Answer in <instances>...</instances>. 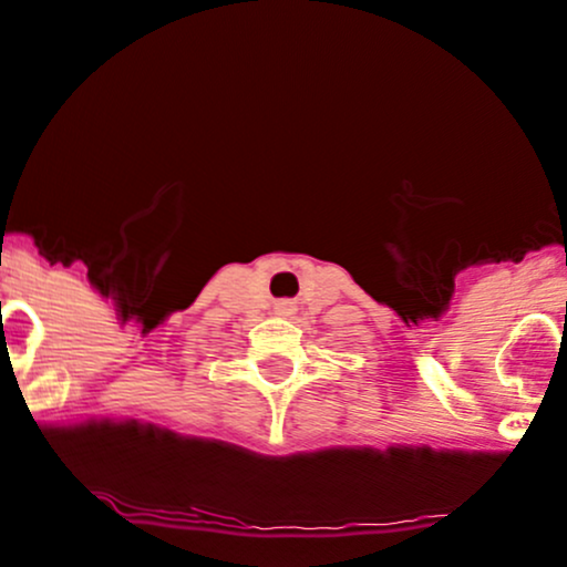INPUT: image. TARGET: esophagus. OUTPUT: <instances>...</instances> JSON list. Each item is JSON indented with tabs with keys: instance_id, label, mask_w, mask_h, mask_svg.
<instances>
[{
	"instance_id": "1",
	"label": "esophagus",
	"mask_w": 567,
	"mask_h": 567,
	"mask_svg": "<svg viewBox=\"0 0 567 567\" xmlns=\"http://www.w3.org/2000/svg\"><path fill=\"white\" fill-rule=\"evenodd\" d=\"M277 312H279V315H293L296 307H293V303H290V301H279V303H277Z\"/></svg>"
}]
</instances>
